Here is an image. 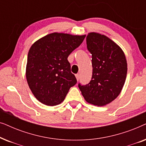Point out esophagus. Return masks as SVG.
<instances>
[{
    "label": "esophagus",
    "instance_id": "1",
    "mask_svg": "<svg viewBox=\"0 0 146 146\" xmlns=\"http://www.w3.org/2000/svg\"><path fill=\"white\" fill-rule=\"evenodd\" d=\"M76 78L77 80L78 81L80 80V74H76Z\"/></svg>",
    "mask_w": 146,
    "mask_h": 146
}]
</instances>
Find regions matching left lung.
<instances>
[{"instance_id": "1", "label": "left lung", "mask_w": 146, "mask_h": 146, "mask_svg": "<svg viewBox=\"0 0 146 146\" xmlns=\"http://www.w3.org/2000/svg\"><path fill=\"white\" fill-rule=\"evenodd\" d=\"M86 44L92 54V76L88 84L78 88L85 100L102 106L120 94L127 75V61L120 47L105 35L90 33Z\"/></svg>"}]
</instances>
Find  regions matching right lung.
<instances>
[{"label": "right lung", "mask_w": 146, "mask_h": 146, "mask_svg": "<svg viewBox=\"0 0 146 146\" xmlns=\"http://www.w3.org/2000/svg\"><path fill=\"white\" fill-rule=\"evenodd\" d=\"M86 35L54 33L38 40L28 54L26 77L32 92L46 106L60 104L77 82L68 57Z\"/></svg>", "instance_id": "obj_1"}]
</instances>
